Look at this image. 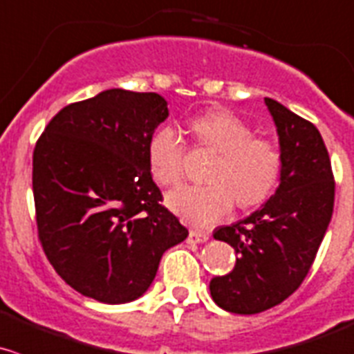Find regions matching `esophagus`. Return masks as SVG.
Returning a JSON list of instances; mask_svg holds the SVG:
<instances>
[{
	"instance_id": "1",
	"label": "esophagus",
	"mask_w": 354,
	"mask_h": 354,
	"mask_svg": "<svg viewBox=\"0 0 354 354\" xmlns=\"http://www.w3.org/2000/svg\"><path fill=\"white\" fill-rule=\"evenodd\" d=\"M207 239H209L207 233L197 232V230H190L187 242L188 243H202V242H207Z\"/></svg>"
}]
</instances>
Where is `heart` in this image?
I'll list each match as a JSON object with an SVG mask.
<instances>
[{
  "mask_svg": "<svg viewBox=\"0 0 354 354\" xmlns=\"http://www.w3.org/2000/svg\"><path fill=\"white\" fill-rule=\"evenodd\" d=\"M198 143L218 160L207 173V187L181 188L167 195V205L183 221L207 228L236 207L254 209L268 201L282 174V156L272 140L254 136V129L230 111L216 109L192 121ZM187 143L178 129L166 126L150 138L149 166L162 187L185 180Z\"/></svg>",
  "mask_w": 354,
  "mask_h": 354,
  "instance_id": "heart-1",
  "label": "heart"
}]
</instances>
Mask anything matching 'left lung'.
Returning <instances> with one entry per match:
<instances>
[{
    "label": "left lung",
    "instance_id": "obj_1",
    "mask_svg": "<svg viewBox=\"0 0 354 354\" xmlns=\"http://www.w3.org/2000/svg\"><path fill=\"white\" fill-rule=\"evenodd\" d=\"M264 104L280 140V185L263 207L214 232L235 249L236 263L209 290L219 308L236 315L270 310L299 289L334 211V173L320 131L272 98Z\"/></svg>",
    "mask_w": 354,
    "mask_h": 354
}]
</instances>
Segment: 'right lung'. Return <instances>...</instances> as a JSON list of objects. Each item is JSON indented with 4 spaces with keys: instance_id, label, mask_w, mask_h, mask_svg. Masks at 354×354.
<instances>
[{
    "instance_id": "1",
    "label": "right lung",
    "mask_w": 354,
    "mask_h": 354,
    "mask_svg": "<svg viewBox=\"0 0 354 354\" xmlns=\"http://www.w3.org/2000/svg\"><path fill=\"white\" fill-rule=\"evenodd\" d=\"M167 115L160 95L114 88L62 109L34 147L37 236L82 296L138 299L162 254L187 239L149 166L150 138Z\"/></svg>"
}]
</instances>
